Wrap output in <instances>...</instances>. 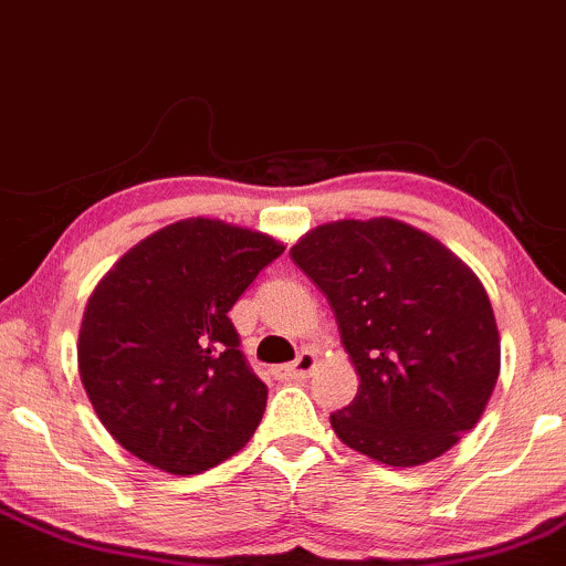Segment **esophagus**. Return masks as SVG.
Here are the masks:
<instances>
[{
    "label": "esophagus",
    "mask_w": 566,
    "mask_h": 566,
    "mask_svg": "<svg viewBox=\"0 0 566 566\" xmlns=\"http://www.w3.org/2000/svg\"><path fill=\"white\" fill-rule=\"evenodd\" d=\"M318 366V356L313 350H303L301 356H297L292 364L282 366V369H276V377L279 379H305L311 377V371Z\"/></svg>",
    "instance_id": "34e87169"
}]
</instances>
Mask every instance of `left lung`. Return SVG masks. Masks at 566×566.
<instances>
[{
	"label": "left lung",
	"mask_w": 566,
	"mask_h": 566,
	"mask_svg": "<svg viewBox=\"0 0 566 566\" xmlns=\"http://www.w3.org/2000/svg\"><path fill=\"white\" fill-rule=\"evenodd\" d=\"M292 263L324 292L358 374L332 430L387 467L451 451L485 413L501 335L482 282L440 240L398 218H343L305 231Z\"/></svg>",
	"instance_id": "8db88e82"
}]
</instances>
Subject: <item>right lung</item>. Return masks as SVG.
Instances as JSON below:
<instances>
[{"label": "right lung", "instance_id": "1", "mask_svg": "<svg viewBox=\"0 0 566 566\" xmlns=\"http://www.w3.org/2000/svg\"><path fill=\"white\" fill-rule=\"evenodd\" d=\"M284 242L218 218H184L134 244L88 295L78 374L128 453L200 474L242 451L265 385L244 364L229 311Z\"/></svg>", "mask_w": 566, "mask_h": 566}]
</instances>
